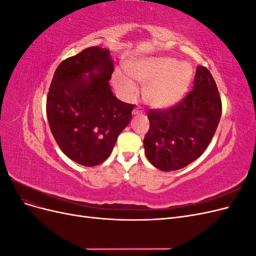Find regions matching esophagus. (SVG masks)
<instances>
[{
	"instance_id": "obj_1",
	"label": "esophagus",
	"mask_w": 256,
	"mask_h": 256,
	"mask_svg": "<svg viewBox=\"0 0 256 256\" xmlns=\"http://www.w3.org/2000/svg\"><path fill=\"white\" fill-rule=\"evenodd\" d=\"M138 113H143V109H142V106H136L134 109V111H132V114L136 115V114H138Z\"/></svg>"
}]
</instances>
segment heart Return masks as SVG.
<instances>
[{
  "mask_svg": "<svg viewBox=\"0 0 256 256\" xmlns=\"http://www.w3.org/2000/svg\"><path fill=\"white\" fill-rule=\"evenodd\" d=\"M128 76H113V85L126 98L136 96V81L144 84L143 95L147 102L154 106L172 104L189 86L192 78L191 65L168 56L141 58L126 66Z\"/></svg>",
  "mask_w": 256,
  "mask_h": 256,
  "instance_id": "obj_1",
  "label": "heart"
}]
</instances>
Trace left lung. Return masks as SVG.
I'll list each match as a JSON object with an SVG mask.
<instances>
[{
  "label": "left lung",
  "mask_w": 256,
  "mask_h": 256,
  "mask_svg": "<svg viewBox=\"0 0 256 256\" xmlns=\"http://www.w3.org/2000/svg\"><path fill=\"white\" fill-rule=\"evenodd\" d=\"M221 97L210 72L198 66L193 90L166 109L147 112L150 129L144 138L147 159L161 171H175L202 154L218 127Z\"/></svg>",
  "instance_id": "8db88e82"
}]
</instances>
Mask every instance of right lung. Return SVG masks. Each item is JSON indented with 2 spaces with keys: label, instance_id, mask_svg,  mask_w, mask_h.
Here are the masks:
<instances>
[{
  "label": "right lung",
  "instance_id": "1",
  "mask_svg": "<svg viewBox=\"0 0 256 256\" xmlns=\"http://www.w3.org/2000/svg\"><path fill=\"white\" fill-rule=\"evenodd\" d=\"M113 72L109 50L86 48L62 62L48 92L51 132L62 152L85 166L109 157L131 120L134 104L113 95L109 84Z\"/></svg>",
  "mask_w": 256,
  "mask_h": 256
}]
</instances>
